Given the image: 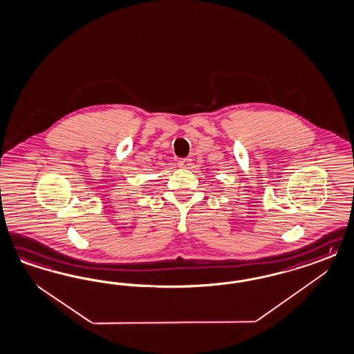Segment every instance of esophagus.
<instances>
[{"label":"esophagus","mask_w":354,"mask_h":354,"mask_svg":"<svg viewBox=\"0 0 354 354\" xmlns=\"http://www.w3.org/2000/svg\"><path fill=\"white\" fill-rule=\"evenodd\" d=\"M178 167L183 169H189L192 167V160L190 159H181L178 160Z\"/></svg>","instance_id":"esophagus-1"}]
</instances>
